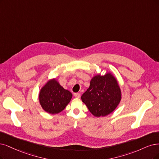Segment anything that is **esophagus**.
Returning <instances> with one entry per match:
<instances>
[{
	"instance_id": "esophagus-1",
	"label": "esophagus",
	"mask_w": 159,
	"mask_h": 159,
	"mask_svg": "<svg viewBox=\"0 0 159 159\" xmlns=\"http://www.w3.org/2000/svg\"><path fill=\"white\" fill-rule=\"evenodd\" d=\"M74 96L75 98H79L80 97V93H74Z\"/></svg>"
}]
</instances>
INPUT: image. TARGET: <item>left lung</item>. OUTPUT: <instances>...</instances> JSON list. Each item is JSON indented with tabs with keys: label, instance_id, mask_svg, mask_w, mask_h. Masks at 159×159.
Here are the masks:
<instances>
[{
	"label": "left lung",
	"instance_id": "1",
	"mask_svg": "<svg viewBox=\"0 0 159 159\" xmlns=\"http://www.w3.org/2000/svg\"><path fill=\"white\" fill-rule=\"evenodd\" d=\"M81 99L92 115L104 116L112 113L119 105L121 92L116 80L111 73L97 75L92 78L90 87Z\"/></svg>",
	"mask_w": 159,
	"mask_h": 159
}]
</instances>
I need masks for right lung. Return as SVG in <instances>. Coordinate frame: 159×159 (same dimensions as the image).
I'll use <instances>...</instances> for the list:
<instances>
[{
	"mask_svg": "<svg viewBox=\"0 0 159 159\" xmlns=\"http://www.w3.org/2000/svg\"><path fill=\"white\" fill-rule=\"evenodd\" d=\"M71 98V93L65 90L56 79H52L41 89L39 101L46 112L57 114L66 108Z\"/></svg>",
	"mask_w": 159,
	"mask_h": 159,
	"instance_id": "obj_1",
	"label": "right lung"
}]
</instances>
